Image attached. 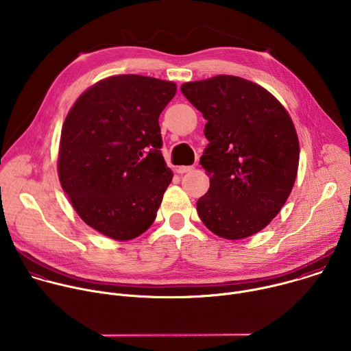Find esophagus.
I'll return each instance as SVG.
<instances>
[{"mask_svg":"<svg viewBox=\"0 0 351 351\" xmlns=\"http://www.w3.org/2000/svg\"><path fill=\"white\" fill-rule=\"evenodd\" d=\"M194 169V167H178V173H187V172H191Z\"/></svg>","mask_w":351,"mask_h":351,"instance_id":"esophagus-1","label":"esophagus"}]
</instances>
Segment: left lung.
<instances>
[{
  "label": "left lung",
  "mask_w": 351,
  "mask_h": 351,
  "mask_svg": "<svg viewBox=\"0 0 351 351\" xmlns=\"http://www.w3.org/2000/svg\"><path fill=\"white\" fill-rule=\"evenodd\" d=\"M182 93L207 119L208 145L199 158L210 176L197 213L217 236L239 240L279 214L295 182L300 144L279 99L232 75L183 83Z\"/></svg>",
  "instance_id": "1"
}]
</instances>
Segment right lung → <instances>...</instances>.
<instances>
[{"instance_id": "right-lung-1", "label": "right lung", "mask_w": 351, "mask_h": 351, "mask_svg": "<svg viewBox=\"0 0 351 351\" xmlns=\"http://www.w3.org/2000/svg\"><path fill=\"white\" fill-rule=\"evenodd\" d=\"M176 83L118 75L84 90L62 125L58 178L77 215L126 241L153 225L173 173L161 153L160 114Z\"/></svg>"}]
</instances>
